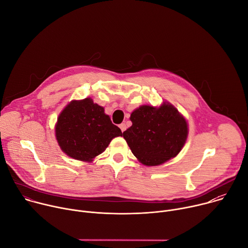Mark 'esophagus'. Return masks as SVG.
<instances>
[{
  "mask_svg": "<svg viewBox=\"0 0 248 248\" xmlns=\"http://www.w3.org/2000/svg\"><path fill=\"white\" fill-rule=\"evenodd\" d=\"M120 128H121L122 132H124V131L125 130V128H126V126H125V124H120Z\"/></svg>",
  "mask_w": 248,
  "mask_h": 248,
  "instance_id": "obj_1",
  "label": "esophagus"
}]
</instances>
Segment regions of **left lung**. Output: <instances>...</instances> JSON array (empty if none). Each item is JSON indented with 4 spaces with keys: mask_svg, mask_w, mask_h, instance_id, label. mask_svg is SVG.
Here are the masks:
<instances>
[{
    "mask_svg": "<svg viewBox=\"0 0 248 248\" xmlns=\"http://www.w3.org/2000/svg\"><path fill=\"white\" fill-rule=\"evenodd\" d=\"M132 125L124 138L133 155L146 166H158L175 157L187 137V124L173 106H141L130 115Z\"/></svg>",
    "mask_w": 248,
    "mask_h": 248,
    "instance_id": "1",
    "label": "left lung"
}]
</instances>
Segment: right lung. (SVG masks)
Returning <instances> with one entry per match:
<instances>
[{
    "label": "right lung",
    "mask_w": 248,
    "mask_h": 248,
    "mask_svg": "<svg viewBox=\"0 0 248 248\" xmlns=\"http://www.w3.org/2000/svg\"><path fill=\"white\" fill-rule=\"evenodd\" d=\"M122 135V130L104 113V108L90 98L70 102L56 124L61 149L79 161H92L105 151L114 137Z\"/></svg>",
    "instance_id": "add662e5"
}]
</instances>
